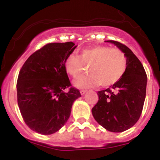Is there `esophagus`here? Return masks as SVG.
<instances>
[{
	"mask_svg": "<svg viewBox=\"0 0 160 160\" xmlns=\"http://www.w3.org/2000/svg\"><path fill=\"white\" fill-rule=\"evenodd\" d=\"M80 93H81V95H83L85 93H86L87 90H80Z\"/></svg>",
	"mask_w": 160,
	"mask_h": 160,
	"instance_id": "1",
	"label": "esophagus"
}]
</instances>
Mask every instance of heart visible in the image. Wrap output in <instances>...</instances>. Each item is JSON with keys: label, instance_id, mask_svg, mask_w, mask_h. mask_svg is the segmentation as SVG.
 <instances>
[{"label": "heart", "instance_id": "obj_1", "mask_svg": "<svg viewBox=\"0 0 160 160\" xmlns=\"http://www.w3.org/2000/svg\"><path fill=\"white\" fill-rule=\"evenodd\" d=\"M89 67L90 74L78 79L74 85L79 88L112 86L123 77L128 59L122 50L106 46H94L81 49L78 56L70 54L64 61L66 72L77 79Z\"/></svg>", "mask_w": 160, "mask_h": 160}]
</instances>
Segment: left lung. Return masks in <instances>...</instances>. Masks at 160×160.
I'll return each mask as SVG.
<instances>
[{
  "mask_svg": "<svg viewBox=\"0 0 160 160\" xmlns=\"http://www.w3.org/2000/svg\"><path fill=\"white\" fill-rule=\"evenodd\" d=\"M107 42L124 52L128 59V68L118 83L98 92V101L92 108V114L105 129L122 132L132 128L141 116L147 75L142 62L129 48L117 41Z\"/></svg>",
  "mask_w": 160,
  "mask_h": 160,
  "instance_id": "obj_1",
  "label": "left lung"
}]
</instances>
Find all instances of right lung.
Instances as JSON below:
<instances>
[{
  "label": "right lung",
  "instance_id": "right-lung-1",
  "mask_svg": "<svg viewBox=\"0 0 160 160\" xmlns=\"http://www.w3.org/2000/svg\"><path fill=\"white\" fill-rule=\"evenodd\" d=\"M76 47L72 42L46 44L32 53L20 70L18 104L32 131L42 135L59 131L70 118L73 101L81 97L64 69L66 58Z\"/></svg>",
  "mask_w": 160,
  "mask_h": 160
}]
</instances>
